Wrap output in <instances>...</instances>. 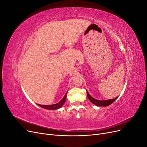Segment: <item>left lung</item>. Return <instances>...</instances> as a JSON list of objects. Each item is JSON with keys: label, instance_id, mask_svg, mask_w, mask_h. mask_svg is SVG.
Segmentation results:
<instances>
[{"label": "left lung", "instance_id": "obj_1", "mask_svg": "<svg viewBox=\"0 0 147 147\" xmlns=\"http://www.w3.org/2000/svg\"><path fill=\"white\" fill-rule=\"evenodd\" d=\"M86 92H87V96H88V99H89V100H90V102H92L93 104H94V105H96L97 106H99V107L109 106V105L112 104L113 102L118 98V97H117L116 98L112 99L102 100H97V99H96L94 98H93V97L90 94H89V92H88V91H86Z\"/></svg>", "mask_w": 147, "mask_h": 147}]
</instances>
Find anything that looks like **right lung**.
I'll return each mask as SVG.
<instances>
[{
  "instance_id": "obj_1",
  "label": "right lung",
  "mask_w": 147,
  "mask_h": 147,
  "mask_svg": "<svg viewBox=\"0 0 147 147\" xmlns=\"http://www.w3.org/2000/svg\"><path fill=\"white\" fill-rule=\"evenodd\" d=\"M67 91L65 93V94L64 95V97L61 100H60L58 103L55 104H52V105H40V104H38V106L41 107L47 110H57L60 109L61 107H63L64 104L65 103V100H66V97H67Z\"/></svg>"
}]
</instances>
